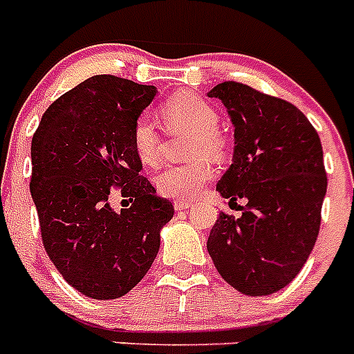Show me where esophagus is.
I'll use <instances>...</instances> for the list:
<instances>
[{"label": "esophagus", "instance_id": "1", "mask_svg": "<svg viewBox=\"0 0 354 354\" xmlns=\"http://www.w3.org/2000/svg\"><path fill=\"white\" fill-rule=\"evenodd\" d=\"M192 205H193V202H189V200H175L174 202L175 211H186V209H189Z\"/></svg>", "mask_w": 354, "mask_h": 354}]
</instances>
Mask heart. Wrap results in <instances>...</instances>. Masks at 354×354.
I'll return each mask as SVG.
<instances>
[{
	"label": "heart",
	"instance_id": "heart-1",
	"mask_svg": "<svg viewBox=\"0 0 354 354\" xmlns=\"http://www.w3.org/2000/svg\"><path fill=\"white\" fill-rule=\"evenodd\" d=\"M168 131H192L195 138L189 143V156L221 159L225 154V142L218 133L220 117L216 109L196 93H175L159 108ZM131 143L134 154L145 165H154L159 156L161 134L149 115L134 120L131 129ZM212 170L205 161H192L186 165H170L154 177L159 195L168 198H193L198 189L211 179Z\"/></svg>",
	"mask_w": 354,
	"mask_h": 354
}]
</instances>
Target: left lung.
<instances>
[{"label": "left lung", "mask_w": 354, "mask_h": 354, "mask_svg": "<svg viewBox=\"0 0 354 354\" xmlns=\"http://www.w3.org/2000/svg\"><path fill=\"white\" fill-rule=\"evenodd\" d=\"M218 97L234 124V162L216 189L236 218L220 212L207 252L227 283L246 296L283 289L301 271L317 239L328 177L323 147L290 102L248 84L223 81Z\"/></svg>", "instance_id": "1"}]
</instances>
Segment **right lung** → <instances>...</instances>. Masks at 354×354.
Segmentation results:
<instances>
[{"label":"right lung","mask_w":354,"mask_h":354,"mask_svg":"<svg viewBox=\"0 0 354 354\" xmlns=\"http://www.w3.org/2000/svg\"><path fill=\"white\" fill-rule=\"evenodd\" d=\"M156 86L99 74L58 97L31 140L40 237L65 282L93 299L129 292L150 270L174 216L134 154L131 129ZM113 192L131 205L115 213Z\"/></svg>","instance_id":"add662e5"}]
</instances>
